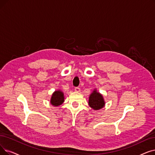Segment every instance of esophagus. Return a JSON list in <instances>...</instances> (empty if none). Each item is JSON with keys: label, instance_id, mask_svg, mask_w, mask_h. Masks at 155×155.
Returning <instances> with one entry per match:
<instances>
[{"label": "esophagus", "instance_id": "obj_1", "mask_svg": "<svg viewBox=\"0 0 155 155\" xmlns=\"http://www.w3.org/2000/svg\"><path fill=\"white\" fill-rule=\"evenodd\" d=\"M75 91H76V92H80V89L79 88V87H75Z\"/></svg>", "mask_w": 155, "mask_h": 155}]
</instances>
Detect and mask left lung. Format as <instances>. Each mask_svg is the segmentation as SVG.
<instances>
[{
    "instance_id": "8db88e82",
    "label": "left lung",
    "mask_w": 155,
    "mask_h": 155,
    "mask_svg": "<svg viewBox=\"0 0 155 155\" xmlns=\"http://www.w3.org/2000/svg\"><path fill=\"white\" fill-rule=\"evenodd\" d=\"M89 104L94 110H99L104 107L105 103L101 94L94 91L89 97Z\"/></svg>"
}]
</instances>
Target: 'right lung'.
Here are the masks:
<instances>
[{
  "instance_id": "1",
  "label": "right lung",
  "mask_w": 155,
  "mask_h": 155,
  "mask_svg": "<svg viewBox=\"0 0 155 155\" xmlns=\"http://www.w3.org/2000/svg\"><path fill=\"white\" fill-rule=\"evenodd\" d=\"M63 102H64L63 93L61 91H58L54 92L51 99V103L53 106H58L59 105H61Z\"/></svg>"
}]
</instances>
